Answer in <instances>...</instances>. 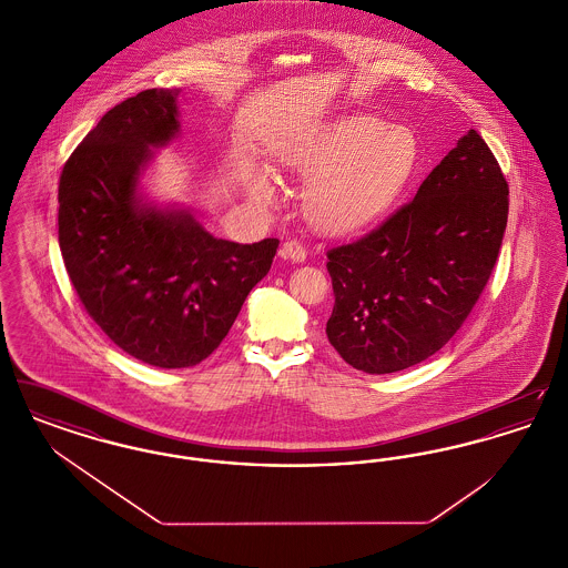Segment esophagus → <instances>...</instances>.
Segmentation results:
<instances>
[{
	"label": "esophagus",
	"mask_w": 568,
	"mask_h": 568,
	"mask_svg": "<svg viewBox=\"0 0 568 568\" xmlns=\"http://www.w3.org/2000/svg\"><path fill=\"white\" fill-rule=\"evenodd\" d=\"M281 257L292 260V262H304L306 260V248L297 241H287L281 246Z\"/></svg>",
	"instance_id": "34e87169"
}]
</instances>
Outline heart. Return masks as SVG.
Masks as SVG:
<instances>
[{
    "instance_id": "heart-1",
    "label": "heart",
    "mask_w": 568,
    "mask_h": 568,
    "mask_svg": "<svg viewBox=\"0 0 568 568\" xmlns=\"http://www.w3.org/2000/svg\"><path fill=\"white\" fill-rule=\"evenodd\" d=\"M417 162V140L406 128H389L375 116H352L322 140L292 155V168L315 181L304 200L311 223L324 232H355L378 215L405 190ZM253 195L271 204L268 174L253 183Z\"/></svg>"
}]
</instances>
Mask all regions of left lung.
I'll list each match as a JSON object with an SVG mask.
<instances>
[{
    "mask_svg": "<svg viewBox=\"0 0 568 568\" xmlns=\"http://www.w3.org/2000/svg\"><path fill=\"white\" fill-rule=\"evenodd\" d=\"M507 215V179L486 140L470 130L410 202L359 241L327 251L332 347L371 375L428 359L486 290Z\"/></svg>",
    "mask_w": 568,
    "mask_h": 568,
    "instance_id": "left-lung-1",
    "label": "left lung"
}]
</instances>
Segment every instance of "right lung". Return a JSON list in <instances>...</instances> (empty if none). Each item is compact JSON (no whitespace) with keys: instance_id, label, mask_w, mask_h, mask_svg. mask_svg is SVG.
<instances>
[{"instance_id":"1","label":"right lung","mask_w":568,"mask_h":568,"mask_svg":"<svg viewBox=\"0 0 568 568\" xmlns=\"http://www.w3.org/2000/svg\"><path fill=\"white\" fill-rule=\"evenodd\" d=\"M179 89H146L110 109L59 179V248L89 317L158 368H190L227 336L278 241L215 239L187 211L142 206L140 170L179 134Z\"/></svg>"}]
</instances>
